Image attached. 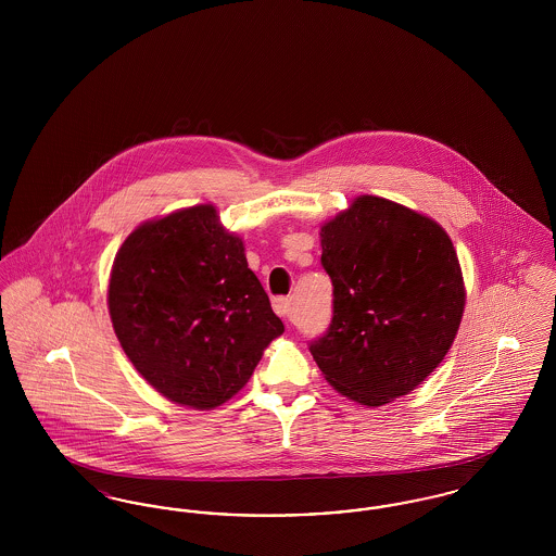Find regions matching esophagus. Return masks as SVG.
<instances>
[{"instance_id":"obj_1","label":"esophagus","mask_w":556,"mask_h":556,"mask_svg":"<svg viewBox=\"0 0 556 556\" xmlns=\"http://www.w3.org/2000/svg\"><path fill=\"white\" fill-rule=\"evenodd\" d=\"M273 308L279 317L291 320V298H275L273 300Z\"/></svg>"}]
</instances>
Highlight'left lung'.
Listing matches in <instances>:
<instances>
[{"label": "left lung", "mask_w": 556, "mask_h": 556, "mask_svg": "<svg viewBox=\"0 0 556 556\" xmlns=\"http://www.w3.org/2000/svg\"><path fill=\"white\" fill-rule=\"evenodd\" d=\"M320 248L333 317L311 342L318 369L365 406L406 396L444 361L463 318L448 233L402 204L361 195L320 227Z\"/></svg>", "instance_id": "1"}]
</instances>
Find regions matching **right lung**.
<instances>
[{
    "instance_id": "add662e5",
    "label": "right lung",
    "mask_w": 556,
    "mask_h": 556,
    "mask_svg": "<svg viewBox=\"0 0 556 556\" xmlns=\"http://www.w3.org/2000/svg\"><path fill=\"white\" fill-rule=\"evenodd\" d=\"M108 311L139 375L198 410L236 396L283 333L243 241L223 229L211 204L148 220L125 239Z\"/></svg>"
}]
</instances>
